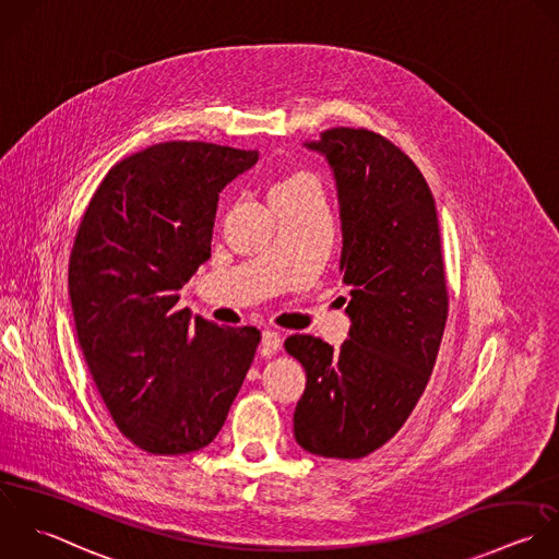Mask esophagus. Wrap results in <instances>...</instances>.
Segmentation results:
<instances>
[{"instance_id":"34e87169","label":"esophagus","mask_w":559,"mask_h":559,"mask_svg":"<svg viewBox=\"0 0 559 559\" xmlns=\"http://www.w3.org/2000/svg\"><path fill=\"white\" fill-rule=\"evenodd\" d=\"M281 348V335L276 331H263L261 335V350L263 355H272Z\"/></svg>"}]
</instances>
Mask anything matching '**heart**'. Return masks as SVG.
Listing matches in <instances>:
<instances>
[{
	"mask_svg": "<svg viewBox=\"0 0 559 559\" xmlns=\"http://www.w3.org/2000/svg\"><path fill=\"white\" fill-rule=\"evenodd\" d=\"M302 180H309V178H305V176H294V178H289V180H285V182L276 185V187H287V185H294V182H302ZM276 187H274V189H276Z\"/></svg>",
	"mask_w": 559,
	"mask_h": 559,
	"instance_id": "obj_1",
	"label": "heart"
}]
</instances>
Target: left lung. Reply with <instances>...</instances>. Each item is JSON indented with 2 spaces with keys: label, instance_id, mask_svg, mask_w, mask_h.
<instances>
[{
  "label": "left lung",
  "instance_id": "1",
  "mask_svg": "<svg viewBox=\"0 0 559 559\" xmlns=\"http://www.w3.org/2000/svg\"><path fill=\"white\" fill-rule=\"evenodd\" d=\"M305 145L337 182L353 324L337 350L285 340L307 372L294 436L313 455L361 460L401 431L438 359L449 318L438 211L416 163L372 130L331 128Z\"/></svg>",
  "mask_w": 559,
  "mask_h": 559
}]
</instances>
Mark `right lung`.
I'll return each mask as SVG.
<instances>
[{"mask_svg": "<svg viewBox=\"0 0 559 559\" xmlns=\"http://www.w3.org/2000/svg\"><path fill=\"white\" fill-rule=\"evenodd\" d=\"M257 150L167 141L126 156L93 193L69 257V298L93 383L117 429L152 455L213 442L261 333L222 329L178 292L211 257L219 191Z\"/></svg>", "mask_w": 559, "mask_h": 559, "instance_id": "right-lung-1", "label": "right lung"}]
</instances>
